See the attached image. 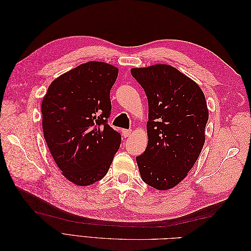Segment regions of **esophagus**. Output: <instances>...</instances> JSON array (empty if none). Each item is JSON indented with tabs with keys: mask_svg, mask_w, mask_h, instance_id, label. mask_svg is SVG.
Instances as JSON below:
<instances>
[{
	"mask_svg": "<svg viewBox=\"0 0 251 251\" xmlns=\"http://www.w3.org/2000/svg\"><path fill=\"white\" fill-rule=\"evenodd\" d=\"M131 134H132V130H123V135H124V137H128V136H131Z\"/></svg>",
	"mask_w": 251,
	"mask_h": 251,
	"instance_id": "34e87169",
	"label": "esophagus"
}]
</instances>
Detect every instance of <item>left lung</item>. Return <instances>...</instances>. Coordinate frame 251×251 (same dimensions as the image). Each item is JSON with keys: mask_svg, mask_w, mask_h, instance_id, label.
<instances>
[{"mask_svg": "<svg viewBox=\"0 0 251 251\" xmlns=\"http://www.w3.org/2000/svg\"><path fill=\"white\" fill-rule=\"evenodd\" d=\"M149 102L148 146L136 157L142 180L158 191L178 185L205 142L206 100L198 83L176 68L156 64L132 68Z\"/></svg>", "mask_w": 251, "mask_h": 251, "instance_id": "left-lung-1", "label": "left lung"}]
</instances>
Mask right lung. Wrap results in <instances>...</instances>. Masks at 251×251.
<instances>
[{
    "mask_svg": "<svg viewBox=\"0 0 251 251\" xmlns=\"http://www.w3.org/2000/svg\"><path fill=\"white\" fill-rule=\"evenodd\" d=\"M118 68L88 62L53 80L42 101L43 132L63 176L87 186L108 173L120 134L108 125Z\"/></svg>",
    "mask_w": 251,
    "mask_h": 251,
    "instance_id": "obj_1",
    "label": "right lung"
}]
</instances>
